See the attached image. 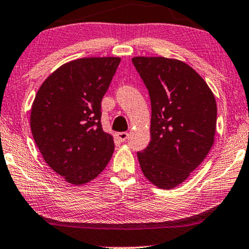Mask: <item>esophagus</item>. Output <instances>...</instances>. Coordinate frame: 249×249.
Instances as JSON below:
<instances>
[{
	"label": "esophagus",
	"mask_w": 249,
	"mask_h": 249,
	"mask_svg": "<svg viewBox=\"0 0 249 249\" xmlns=\"http://www.w3.org/2000/svg\"><path fill=\"white\" fill-rule=\"evenodd\" d=\"M116 135H117L118 140H120L121 142H124V141L127 140V137H128V133H127V132H120V133H117Z\"/></svg>",
	"instance_id": "obj_1"
}]
</instances>
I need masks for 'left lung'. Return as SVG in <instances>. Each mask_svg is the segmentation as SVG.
Masks as SVG:
<instances>
[{
  "label": "left lung",
  "mask_w": 249,
  "mask_h": 249,
  "mask_svg": "<svg viewBox=\"0 0 249 249\" xmlns=\"http://www.w3.org/2000/svg\"><path fill=\"white\" fill-rule=\"evenodd\" d=\"M151 101V142L137 152L146 179L161 189L182 183L213 144L217 105L206 81L176 59L135 57Z\"/></svg>",
  "instance_id": "left-lung-1"
}]
</instances>
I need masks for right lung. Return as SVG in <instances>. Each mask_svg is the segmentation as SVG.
<instances>
[{"instance_id":"1","label":"right lung","mask_w":249,"mask_h":249,"mask_svg":"<svg viewBox=\"0 0 249 249\" xmlns=\"http://www.w3.org/2000/svg\"><path fill=\"white\" fill-rule=\"evenodd\" d=\"M121 59L83 58L44 80L32 104V136L48 165L72 184L87 183L106 168L113 137L103 131L102 99Z\"/></svg>"}]
</instances>
